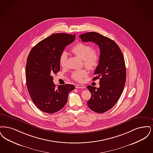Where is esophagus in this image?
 <instances>
[{
    "label": "esophagus",
    "instance_id": "1",
    "mask_svg": "<svg viewBox=\"0 0 153 153\" xmlns=\"http://www.w3.org/2000/svg\"><path fill=\"white\" fill-rule=\"evenodd\" d=\"M75 88H85V86H83V85H76Z\"/></svg>",
    "mask_w": 153,
    "mask_h": 153
}]
</instances>
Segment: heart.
Returning <instances> with one entry per match:
<instances>
[{"label":"heart","mask_w":153,"mask_h":153,"mask_svg":"<svg viewBox=\"0 0 153 153\" xmlns=\"http://www.w3.org/2000/svg\"><path fill=\"white\" fill-rule=\"evenodd\" d=\"M73 53L83 59L85 66L89 68L93 69L98 66L100 60L99 51L96 48H92L91 46L86 43L79 42L72 48ZM67 54L63 52L60 57V65L62 67H65L66 64ZM87 71L85 69L75 70L71 74L74 80L81 82L83 79L86 77Z\"/></svg>","instance_id":"b5f03b06"}]
</instances>
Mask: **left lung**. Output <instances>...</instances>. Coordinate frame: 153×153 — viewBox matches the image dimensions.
Here are the masks:
<instances>
[{"mask_svg":"<svg viewBox=\"0 0 153 153\" xmlns=\"http://www.w3.org/2000/svg\"><path fill=\"white\" fill-rule=\"evenodd\" d=\"M84 42H93L100 49V60L93 80L100 79L99 88L87 87L91 94L87 106L94 112L103 113L116 104L123 92L126 79L125 59L120 47L114 40L95 32L80 35Z\"/></svg>","mask_w":153,"mask_h":153,"instance_id":"8db88e82","label":"left lung"}]
</instances>
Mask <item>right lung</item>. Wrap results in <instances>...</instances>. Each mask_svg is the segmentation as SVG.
I'll return each instance as SVG.
<instances>
[{
  "instance_id": "obj_1",
  "label": "right lung",
  "mask_w": 153,
  "mask_h": 153,
  "mask_svg": "<svg viewBox=\"0 0 153 153\" xmlns=\"http://www.w3.org/2000/svg\"><path fill=\"white\" fill-rule=\"evenodd\" d=\"M75 39V34L53 33L36 44L28 56V91L33 103L43 112L53 114L60 110L66 104L68 94L75 88L70 84L56 88L53 76L59 71L61 54Z\"/></svg>"
}]
</instances>
